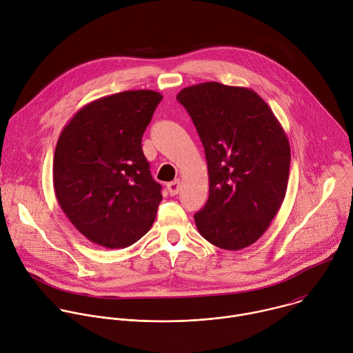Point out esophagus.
I'll list each match as a JSON object with an SVG mask.
<instances>
[{
  "mask_svg": "<svg viewBox=\"0 0 353 353\" xmlns=\"http://www.w3.org/2000/svg\"><path fill=\"white\" fill-rule=\"evenodd\" d=\"M180 188H181V183H180V180H179V179L168 184V191H169V194H170L172 196L177 195V194H179V191H180Z\"/></svg>",
  "mask_w": 353,
  "mask_h": 353,
  "instance_id": "1",
  "label": "esophagus"
}]
</instances>
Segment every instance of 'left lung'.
I'll return each instance as SVG.
<instances>
[{
  "instance_id": "obj_1",
  "label": "left lung",
  "mask_w": 353,
  "mask_h": 353,
  "mask_svg": "<svg viewBox=\"0 0 353 353\" xmlns=\"http://www.w3.org/2000/svg\"><path fill=\"white\" fill-rule=\"evenodd\" d=\"M184 105L202 141L209 198L194 214L210 244L240 251L269 228L285 196L291 148L270 106L251 88L217 81L183 88Z\"/></svg>"
}]
</instances>
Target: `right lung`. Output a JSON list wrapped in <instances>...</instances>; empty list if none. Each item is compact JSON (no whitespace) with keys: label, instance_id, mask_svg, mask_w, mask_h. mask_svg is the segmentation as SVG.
Masks as SVG:
<instances>
[{"label":"right lung","instance_id":"obj_1","mask_svg":"<svg viewBox=\"0 0 353 353\" xmlns=\"http://www.w3.org/2000/svg\"><path fill=\"white\" fill-rule=\"evenodd\" d=\"M163 97L130 90L98 98L63 128L52 179L59 206L91 243L119 250L154 224L162 201L141 139Z\"/></svg>","mask_w":353,"mask_h":353}]
</instances>
